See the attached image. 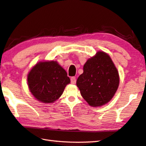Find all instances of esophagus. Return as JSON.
Masks as SVG:
<instances>
[{
    "instance_id": "esophagus-1",
    "label": "esophagus",
    "mask_w": 146,
    "mask_h": 146,
    "mask_svg": "<svg viewBox=\"0 0 146 146\" xmlns=\"http://www.w3.org/2000/svg\"><path fill=\"white\" fill-rule=\"evenodd\" d=\"M70 81L72 84H75L76 83V79L75 77H72L70 79Z\"/></svg>"
}]
</instances>
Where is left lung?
<instances>
[{
  "label": "left lung",
  "mask_w": 146,
  "mask_h": 146,
  "mask_svg": "<svg viewBox=\"0 0 146 146\" xmlns=\"http://www.w3.org/2000/svg\"><path fill=\"white\" fill-rule=\"evenodd\" d=\"M76 85L83 99L91 106H101L108 103L119 87V76L108 54L99 51L88 59Z\"/></svg>",
  "instance_id": "obj_1"
}]
</instances>
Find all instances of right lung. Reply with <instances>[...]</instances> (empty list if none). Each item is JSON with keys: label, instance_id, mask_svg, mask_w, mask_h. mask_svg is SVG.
Here are the masks:
<instances>
[{"label": "right lung", "instance_id": "obj_1", "mask_svg": "<svg viewBox=\"0 0 146 146\" xmlns=\"http://www.w3.org/2000/svg\"><path fill=\"white\" fill-rule=\"evenodd\" d=\"M70 80L56 61H41L27 75V84L33 96L43 103H52L62 95Z\"/></svg>", "mask_w": 146, "mask_h": 146}]
</instances>
